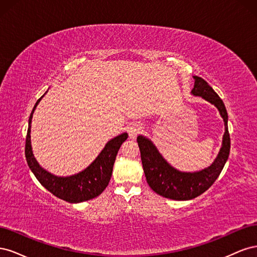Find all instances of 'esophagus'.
Instances as JSON below:
<instances>
[{"instance_id":"esophagus-1","label":"esophagus","mask_w":257,"mask_h":257,"mask_svg":"<svg viewBox=\"0 0 257 257\" xmlns=\"http://www.w3.org/2000/svg\"><path fill=\"white\" fill-rule=\"evenodd\" d=\"M142 130H143V127L141 124H138V123L131 124V125L127 127V133H128L130 138H135L138 134L142 133Z\"/></svg>"}]
</instances>
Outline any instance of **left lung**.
<instances>
[{
	"label": "left lung",
	"mask_w": 257,
	"mask_h": 257,
	"mask_svg": "<svg viewBox=\"0 0 257 257\" xmlns=\"http://www.w3.org/2000/svg\"><path fill=\"white\" fill-rule=\"evenodd\" d=\"M194 79L195 84L192 90L193 94L201 96L213 104L219 109L225 123L222 148L212 165L197 173H181L163 159L149 139L143 136L137 137L148 184L159 195L175 200L193 199L206 192L220 176L230 150V137L227 126L228 115L223 100L205 79L198 76H194Z\"/></svg>",
	"instance_id": "obj_1"
}]
</instances>
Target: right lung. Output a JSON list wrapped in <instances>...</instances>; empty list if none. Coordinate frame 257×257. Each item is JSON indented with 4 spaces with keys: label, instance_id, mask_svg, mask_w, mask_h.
I'll return each mask as SVG.
<instances>
[{
    "label": "right lung",
    "instance_id": "right-lung-1",
    "mask_svg": "<svg viewBox=\"0 0 257 257\" xmlns=\"http://www.w3.org/2000/svg\"><path fill=\"white\" fill-rule=\"evenodd\" d=\"M42 97L38 98L29 118V127L26 137V159L30 169L45 189H47L54 196L68 203H81L98 196L109 183L116 153L128 135L123 133L108 142L96 160L83 172L71 177L53 176L38 165L31 148V121Z\"/></svg>",
    "mask_w": 257,
    "mask_h": 257
}]
</instances>
